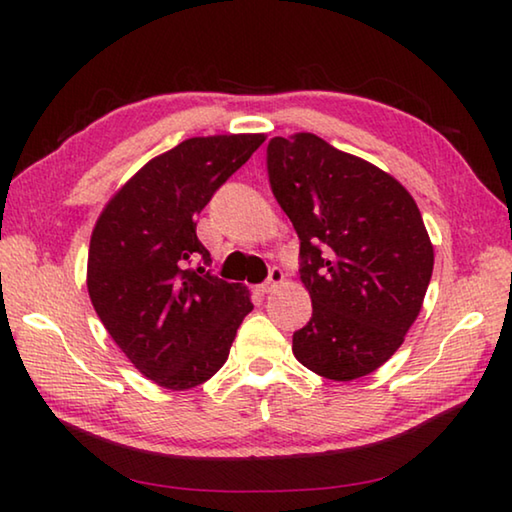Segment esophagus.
I'll return each instance as SVG.
<instances>
[{
    "label": "esophagus",
    "mask_w": 512,
    "mask_h": 512,
    "mask_svg": "<svg viewBox=\"0 0 512 512\" xmlns=\"http://www.w3.org/2000/svg\"><path fill=\"white\" fill-rule=\"evenodd\" d=\"M282 280H284V273L280 271V268L273 266L271 273H268V280H266L264 284H259V287H257V293H262V296H264V293L275 291V289L282 284Z\"/></svg>",
    "instance_id": "34e87169"
}]
</instances>
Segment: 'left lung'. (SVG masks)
I'll return each instance as SVG.
<instances>
[{
  "mask_svg": "<svg viewBox=\"0 0 512 512\" xmlns=\"http://www.w3.org/2000/svg\"><path fill=\"white\" fill-rule=\"evenodd\" d=\"M273 196L300 239L309 323L293 354L316 375L352 381L393 357L415 323L433 246L413 196L391 173L314 133L273 137Z\"/></svg>",
  "mask_w": 512,
  "mask_h": 512,
  "instance_id": "1",
  "label": "left lung"
}]
</instances>
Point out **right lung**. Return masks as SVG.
Wrapping results in <instances>:
<instances>
[{
  "instance_id": "obj_1",
  "label": "right lung",
  "mask_w": 512,
  "mask_h": 512,
  "mask_svg": "<svg viewBox=\"0 0 512 512\" xmlns=\"http://www.w3.org/2000/svg\"><path fill=\"white\" fill-rule=\"evenodd\" d=\"M264 140L259 133L189 137L126 180L92 230V307L128 361L169 391L216 375L253 311L244 284L189 264L212 262L196 237V214Z\"/></svg>"
}]
</instances>
